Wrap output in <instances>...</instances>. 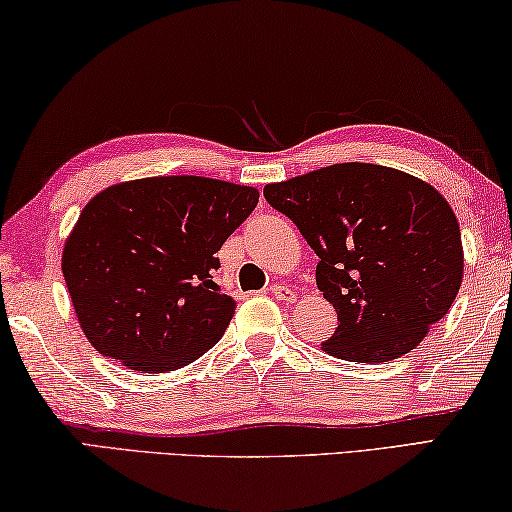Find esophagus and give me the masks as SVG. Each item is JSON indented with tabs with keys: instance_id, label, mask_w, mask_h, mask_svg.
<instances>
[{
	"instance_id": "34e87169",
	"label": "esophagus",
	"mask_w": 512,
	"mask_h": 512,
	"mask_svg": "<svg viewBox=\"0 0 512 512\" xmlns=\"http://www.w3.org/2000/svg\"><path fill=\"white\" fill-rule=\"evenodd\" d=\"M269 291H271V296H273V298L282 300V303H294V300H296V294H294V291H291L289 287L273 285Z\"/></svg>"
}]
</instances>
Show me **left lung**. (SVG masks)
I'll return each mask as SVG.
<instances>
[{"instance_id": "obj_1", "label": "left lung", "mask_w": 512, "mask_h": 512, "mask_svg": "<svg viewBox=\"0 0 512 512\" xmlns=\"http://www.w3.org/2000/svg\"><path fill=\"white\" fill-rule=\"evenodd\" d=\"M264 198L319 255L316 287L339 321L321 348L335 358H401L456 300L465 266L460 225L424 180L351 161L266 184Z\"/></svg>"}]
</instances>
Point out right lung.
I'll return each mask as SVG.
<instances>
[{"instance_id": "obj_1", "label": "right lung", "mask_w": 512, "mask_h": 512, "mask_svg": "<svg viewBox=\"0 0 512 512\" xmlns=\"http://www.w3.org/2000/svg\"><path fill=\"white\" fill-rule=\"evenodd\" d=\"M253 186L145 177L88 202L61 257L79 326L97 351L141 373L182 369L230 326L216 253L257 207Z\"/></svg>"}]
</instances>
